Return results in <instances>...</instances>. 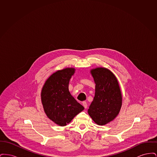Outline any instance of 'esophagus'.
Masks as SVG:
<instances>
[{"label": "esophagus", "mask_w": 157, "mask_h": 157, "mask_svg": "<svg viewBox=\"0 0 157 157\" xmlns=\"http://www.w3.org/2000/svg\"><path fill=\"white\" fill-rule=\"evenodd\" d=\"M82 105H83V106H84V108L86 109V108H87V106H88V105H87V103H86V102H85V101H83V102H82Z\"/></svg>", "instance_id": "1"}]
</instances>
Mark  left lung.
Instances as JSON below:
<instances>
[{
	"mask_svg": "<svg viewBox=\"0 0 157 157\" xmlns=\"http://www.w3.org/2000/svg\"><path fill=\"white\" fill-rule=\"evenodd\" d=\"M90 73L96 85L95 97L88 112L97 124L104 125L120 112L122 98L119 83L116 76L106 68L92 69Z\"/></svg>",
	"mask_w": 157,
	"mask_h": 157,
	"instance_id": "1",
	"label": "left lung"
}]
</instances>
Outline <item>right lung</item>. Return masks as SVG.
<instances>
[{"instance_id":"add662e5","label":"right lung","mask_w":157,"mask_h":157,"mask_svg":"<svg viewBox=\"0 0 157 157\" xmlns=\"http://www.w3.org/2000/svg\"><path fill=\"white\" fill-rule=\"evenodd\" d=\"M75 69L67 67L53 73L46 81L41 101L47 117L59 126H65L84 109L69 91V83Z\"/></svg>"}]
</instances>
